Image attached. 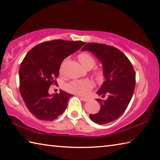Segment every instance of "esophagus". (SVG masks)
Wrapping results in <instances>:
<instances>
[{
    "mask_svg": "<svg viewBox=\"0 0 160 160\" xmlns=\"http://www.w3.org/2000/svg\"><path fill=\"white\" fill-rule=\"evenodd\" d=\"M80 97V99L81 100H82V101H84V102H86V101H87L88 100V98H84V97H81V96H79Z\"/></svg>",
    "mask_w": 160,
    "mask_h": 160,
    "instance_id": "1",
    "label": "esophagus"
}]
</instances>
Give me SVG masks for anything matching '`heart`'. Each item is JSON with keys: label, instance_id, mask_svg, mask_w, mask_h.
Returning <instances> with one entry per match:
<instances>
[{"label": "heart", "instance_id": "b5f03b06", "mask_svg": "<svg viewBox=\"0 0 160 160\" xmlns=\"http://www.w3.org/2000/svg\"><path fill=\"white\" fill-rule=\"evenodd\" d=\"M80 62L82 66L87 69L89 67L92 68L96 64V60L94 58L88 53H80L78 56ZM97 78H100V73H96ZM93 83L92 81L89 80H74L67 84L65 86V89L70 93H75L79 96H87L93 89Z\"/></svg>", "mask_w": 160, "mask_h": 160}]
</instances>
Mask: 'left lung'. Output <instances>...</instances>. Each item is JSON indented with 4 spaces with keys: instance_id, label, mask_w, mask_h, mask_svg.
<instances>
[{
    "instance_id": "8db88e82",
    "label": "left lung",
    "mask_w": 160,
    "mask_h": 160,
    "mask_svg": "<svg viewBox=\"0 0 160 160\" xmlns=\"http://www.w3.org/2000/svg\"><path fill=\"white\" fill-rule=\"evenodd\" d=\"M89 51L102 64L104 81L97 94L107 99H96L100 109L89 118L98 124L117 120L124 113L130 102L135 86V72L131 62L121 51L112 46L99 43H87L81 51Z\"/></svg>"
}]
</instances>
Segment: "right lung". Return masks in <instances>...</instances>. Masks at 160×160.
<instances>
[{
    "instance_id": "add662e5",
    "label": "right lung",
    "mask_w": 160,
    "mask_h": 160,
    "mask_svg": "<svg viewBox=\"0 0 160 160\" xmlns=\"http://www.w3.org/2000/svg\"><path fill=\"white\" fill-rule=\"evenodd\" d=\"M82 41L54 40L36 45L27 53L19 69L20 93L26 107L40 120L52 121L62 115L73 95L49 89L59 76L63 60L81 48Z\"/></svg>"
}]
</instances>
